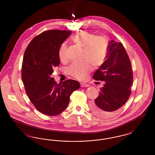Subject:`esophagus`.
Returning a JSON list of instances; mask_svg holds the SVG:
<instances>
[{"instance_id": "obj_1", "label": "esophagus", "mask_w": 155, "mask_h": 155, "mask_svg": "<svg viewBox=\"0 0 155 155\" xmlns=\"http://www.w3.org/2000/svg\"><path fill=\"white\" fill-rule=\"evenodd\" d=\"M81 87H88L89 85L86 83H81Z\"/></svg>"}]
</instances>
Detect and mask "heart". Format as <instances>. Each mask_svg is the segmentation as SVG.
I'll return each instance as SVG.
<instances>
[{
    "label": "heart",
    "instance_id": "1",
    "mask_svg": "<svg viewBox=\"0 0 155 155\" xmlns=\"http://www.w3.org/2000/svg\"><path fill=\"white\" fill-rule=\"evenodd\" d=\"M73 42L83 49L82 59L87 61L81 63H74L68 68V74L74 78L85 80L92 70L90 63L94 66L102 65L107 53V42L105 37L96 36L94 32L80 31L72 37ZM58 56L60 61L67 59V46L63 44L59 48Z\"/></svg>",
    "mask_w": 155,
    "mask_h": 155
}]
</instances>
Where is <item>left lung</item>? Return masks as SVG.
Wrapping results in <instances>:
<instances>
[{"mask_svg":"<svg viewBox=\"0 0 155 155\" xmlns=\"http://www.w3.org/2000/svg\"><path fill=\"white\" fill-rule=\"evenodd\" d=\"M105 59L93 76L105 84L91 105L92 111L101 117L113 116L126 103L133 83L131 61L123 45L111 41Z\"/></svg>","mask_w":155,"mask_h":155,"instance_id":"8db88e82","label":"left lung"}]
</instances>
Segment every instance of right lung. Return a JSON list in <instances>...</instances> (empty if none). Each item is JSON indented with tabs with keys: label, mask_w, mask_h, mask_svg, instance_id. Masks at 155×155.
I'll return each mask as SVG.
<instances>
[{
	"label": "right lung",
	"mask_w": 155,
	"mask_h": 155,
	"mask_svg": "<svg viewBox=\"0 0 155 155\" xmlns=\"http://www.w3.org/2000/svg\"><path fill=\"white\" fill-rule=\"evenodd\" d=\"M71 34V31H45L30 42L22 60L21 78L25 92L37 110L48 116L64 110L70 96L80 88V83L68 80L58 84L52 78L60 64L59 48Z\"/></svg>",
	"instance_id": "1"
}]
</instances>
